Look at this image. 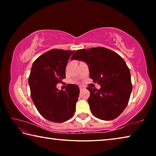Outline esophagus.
I'll use <instances>...</instances> for the list:
<instances>
[{"label": "esophagus", "instance_id": "obj_1", "mask_svg": "<svg viewBox=\"0 0 156 156\" xmlns=\"http://www.w3.org/2000/svg\"><path fill=\"white\" fill-rule=\"evenodd\" d=\"M80 87V90H83V89H84L86 88L85 87L83 86V85H80V87Z\"/></svg>", "mask_w": 156, "mask_h": 156}]
</instances>
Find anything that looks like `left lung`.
I'll return each instance as SVG.
<instances>
[{
  "instance_id": "8db88e82",
  "label": "left lung",
  "mask_w": 156,
  "mask_h": 156,
  "mask_svg": "<svg viewBox=\"0 0 156 156\" xmlns=\"http://www.w3.org/2000/svg\"><path fill=\"white\" fill-rule=\"evenodd\" d=\"M71 59L85 62L90 78L101 86L99 89L87 88L92 114L103 120L118 117L128 105L132 91L130 71L122 58L100 47L77 50Z\"/></svg>"
}]
</instances>
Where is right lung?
I'll list each match as a JSON object with an SVG mask.
<instances>
[{
    "mask_svg": "<svg viewBox=\"0 0 156 156\" xmlns=\"http://www.w3.org/2000/svg\"><path fill=\"white\" fill-rule=\"evenodd\" d=\"M74 51L54 49L34 62L29 77L31 97L40 114L54 122H63L72 117L80 94L76 84H68L65 91L56 84L65 78L68 60Z\"/></svg>",
    "mask_w": 156,
    "mask_h": 156,
    "instance_id": "obj_1",
    "label": "right lung"
}]
</instances>
